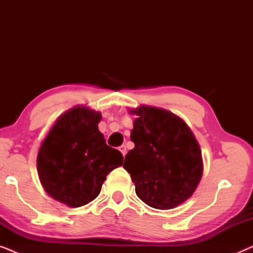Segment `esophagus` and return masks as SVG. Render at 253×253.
<instances>
[{
	"label": "esophagus",
	"mask_w": 253,
	"mask_h": 253,
	"mask_svg": "<svg viewBox=\"0 0 253 253\" xmlns=\"http://www.w3.org/2000/svg\"><path fill=\"white\" fill-rule=\"evenodd\" d=\"M119 150H120L121 153H122L123 157H126V145H122V146H120Z\"/></svg>",
	"instance_id": "1"
}]
</instances>
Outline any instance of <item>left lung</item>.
<instances>
[{
	"mask_svg": "<svg viewBox=\"0 0 253 253\" xmlns=\"http://www.w3.org/2000/svg\"><path fill=\"white\" fill-rule=\"evenodd\" d=\"M137 119L131 131L134 148L123 167L136 193L148 206L170 210L195 192L203 176L199 144L181 117L157 107L131 109Z\"/></svg>",
	"mask_w": 253,
	"mask_h": 253,
	"instance_id": "obj_1",
	"label": "left lung"
}]
</instances>
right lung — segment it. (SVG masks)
Here are the masks:
<instances>
[{"instance_id": "add662e5", "label": "right lung", "mask_w": 253, "mask_h": 253, "mask_svg": "<svg viewBox=\"0 0 253 253\" xmlns=\"http://www.w3.org/2000/svg\"><path fill=\"white\" fill-rule=\"evenodd\" d=\"M101 113L76 106L58 117L38 152L43 189L57 202L81 207L95 199L106 176L123 164L98 129Z\"/></svg>"}]
</instances>
